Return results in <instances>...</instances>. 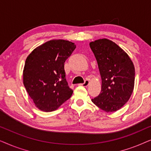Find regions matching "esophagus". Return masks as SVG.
<instances>
[{
	"label": "esophagus",
	"mask_w": 151,
	"mask_h": 151,
	"mask_svg": "<svg viewBox=\"0 0 151 151\" xmlns=\"http://www.w3.org/2000/svg\"><path fill=\"white\" fill-rule=\"evenodd\" d=\"M88 84H89V80H86L85 81H84V83L82 84H80V85H81L82 86H87L88 85Z\"/></svg>",
	"instance_id": "34e87169"
}]
</instances>
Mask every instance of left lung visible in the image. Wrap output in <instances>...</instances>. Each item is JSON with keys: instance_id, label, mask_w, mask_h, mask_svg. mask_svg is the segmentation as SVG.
Instances as JSON below:
<instances>
[{"instance_id": "8db88e82", "label": "left lung", "mask_w": 151, "mask_h": 151, "mask_svg": "<svg viewBox=\"0 0 151 151\" xmlns=\"http://www.w3.org/2000/svg\"><path fill=\"white\" fill-rule=\"evenodd\" d=\"M102 79V88L92 102L106 112L120 109L131 98L135 84V67L127 53L106 38L90 42Z\"/></svg>"}]
</instances>
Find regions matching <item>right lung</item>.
I'll return each mask as SVG.
<instances>
[{
  "instance_id": "1",
  "label": "right lung",
  "mask_w": 151,
  "mask_h": 151,
  "mask_svg": "<svg viewBox=\"0 0 151 151\" xmlns=\"http://www.w3.org/2000/svg\"><path fill=\"white\" fill-rule=\"evenodd\" d=\"M76 47L70 41L51 40L36 47L27 58L23 84L40 110L55 111L71 98L73 90L68 85L64 65Z\"/></svg>"
}]
</instances>
